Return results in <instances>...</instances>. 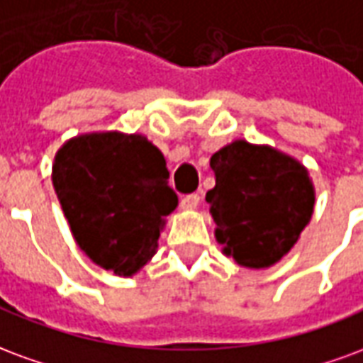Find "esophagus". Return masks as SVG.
I'll list each match as a JSON object with an SVG mask.
<instances>
[{
  "mask_svg": "<svg viewBox=\"0 0 363 363\" xmlns=\"http://www.w3.org/2000/svg\"><path fill=\"white\" fill-rule=\"evenodd\" d=\"M201 197L197 193H189V195H184L182 197V208H187V211H193V208L199 207Z\"/></svg>",
  "mask_w": 363,
  "mask_h": 363,
  "instance_id": "esophagus-1",
  "label": "esophagus"
}]
</instances>
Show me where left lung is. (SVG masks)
<instances>
[{
  "label": "left lung",
  "mask_w": 363,
  "mask_h": 363,
  "mask_svg": "<svg viewBox=\"0 0 363 363\" xmlns=\"http://www.w3.org/2000/svg\"><path fill=\"white\" fill-rule=\"evenodd\" d=\"M216 185L207 203L222 253L247 269L279 263L313 214L308 168L290 155L238 139L211 156Z\"/></svg>",
  "instance_id": "8db88e82"
}]
</instances>
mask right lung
Masks as SVG:
<instances>
[{
  "label": "right lung",
  "mask_w": 363,
  "mask_h": 363,
  "mask_svg": "<svg viewBox=\"0 0 363 363\" xmlns=\"http://www.w3.org/2000/svg\"><path fill=\"white\" fill-rule=\"evenodd\" d=\"M170 172L143 135L73 137L55 152L52 182L77 245L92 263L133 277L158 247L164 216L178 207Z\"/></svg>",
  "instance_id": "add662e5"
}]
</instances>
